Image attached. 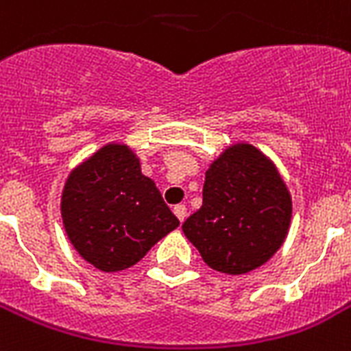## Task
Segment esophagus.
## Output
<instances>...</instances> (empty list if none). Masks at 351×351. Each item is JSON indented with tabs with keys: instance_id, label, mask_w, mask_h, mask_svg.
<instances>
[{
	"instance_id": "obj_1",
	"label": "esophagus",
	"mask_w": 351,
	"mask_h": 351,
	"mask_svg": "<svg viewBox=\"0 0 351 351\" xmlns=\"http://www.w3.org/2000/svg\"><path fill=\"white\" fill-rule=\"evenodd\" d=\"M173 213H175L178 220L184 221L185 216H187V207H185V205H182V204L180 205H175V207H173Z\"/></svg>"
}]
</instances>
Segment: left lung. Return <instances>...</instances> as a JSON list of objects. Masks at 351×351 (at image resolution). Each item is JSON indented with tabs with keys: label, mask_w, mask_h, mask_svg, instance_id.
<instances>
[{
	"label": "left lung",
	"mask_w": 351,
	"mask_h": 351,
	"mask_svg": "<svg viewBox=\"0 0 351 351\" xmlns=\"http://www.w3.org/2000/svg\"><path fill=\"white\" fill-rule=\"evenodd\" d=\"M292 196L276 164L249 142H232L205 171L204 204L182 225L213 270L229 276L259 269L281 249Z\"/></svg>",
	"instance_id": "8db88e82"
}]
</instances>
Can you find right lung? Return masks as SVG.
I'll use <instances>...</instances> for the list:
<instances>
[{
	"mask_svg": "<svg viewBox=\"0 0 351 351\" xmlns=\"http://www.w3.org/2000/svg\"><path fill=\"white\" fill-rule=\"evenodd\" d=\"M61 218L73 249L102 272L136 265L180 221L162 200L128 144L108 142L79 162L61 195Z\"/></svg>",
	"mask_w": 351,
	"mask_h": 351,
	"instance_id": "add662e5",
	"label": "right lung"
}]
</instances>
